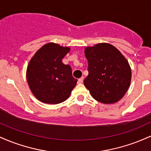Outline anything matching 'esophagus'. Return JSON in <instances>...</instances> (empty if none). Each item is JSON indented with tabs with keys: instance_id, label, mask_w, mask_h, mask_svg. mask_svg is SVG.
Here are the masks:
<instances>
[{
	"instance_id": "esophagus-1",
	"label": "esophagus",
	"mask_w": 151,
	"mask_h": 151,
	"mask_svg": "<svg viewBox=\"0 0 151 151\" xmlns=\"http://www.w3.org/2000/svg\"><path fill=\"white\" fill-rule=\"evenodd\" d=\"M83 80H84V77H81L80 79H78V81H77V83L78 84H81V83L83 82Z\"/></svg>"
}]
</instances>
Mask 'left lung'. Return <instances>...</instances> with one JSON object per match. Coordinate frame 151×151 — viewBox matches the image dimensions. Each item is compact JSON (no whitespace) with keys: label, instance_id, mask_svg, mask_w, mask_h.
I'll return each mask as SVG.
<instances>
[{"label":"left lung","instance_id":"8db88e82","mask_svg":"<svg viewBox=\"0 0 151 151\" xmlns=\"http://www.w3.org/2000/svg\"><path fill=\"white\" fill-rule=\"evenodd\" d=\"M84 53L89 74L84 84L92 97L103 104L119 101L131 84V70L127 60L109 43L86 47Z\"/></svg>","mask_w":151,"mask_h":151}]
</instances>
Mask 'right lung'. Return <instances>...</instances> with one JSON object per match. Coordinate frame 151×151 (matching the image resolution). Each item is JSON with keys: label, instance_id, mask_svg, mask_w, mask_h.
<instances>
[{"label": "right lung", "instance_id": "obj_1", "mask_svg": "<svg viewBox=\"0 0 151 151\" xmlns=\"http://www.w3.org/2000/svg\"><path fill=\"white\" fill-rule=\"evenodd\" d=\"M70 48L56 43L43 45L31 59L27 68V81L34 96L45 104H57L70 96L77 79L70 65L62 60Z\"/></svg>", "mask_w": 151, "mask_h": 151}]
</instances>
